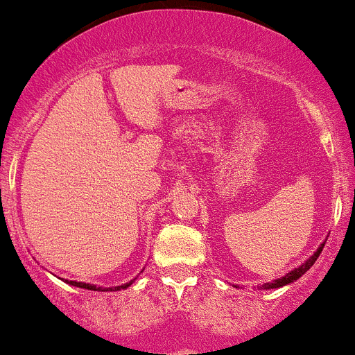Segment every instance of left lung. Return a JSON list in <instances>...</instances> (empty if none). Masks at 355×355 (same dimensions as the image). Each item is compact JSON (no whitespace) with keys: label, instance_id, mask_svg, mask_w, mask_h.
Instances as JSON below:
<instances>
[{"label":"left lung","instance_id":"obj_1","mask_svg":"<svg viewBox=\"0 0 355 355\" xmlns=\"http://www.w3.org/2000/svg\"><path fill=\"white\" fill-rule=\"evenodd\" d=\"M322 247H324V241H322V243L319 245V247H318V250H315L314 254H312L311 257L307 259V261H305V262H302V264L298 266V268L293 269V271L286 272V275H285V276H282V278H278V279H272L271 283H264V285L257 286V288H259V290H272V288H282V286H286V285H290V283L297 282L298 278H302V276H304L305 272H307L309 269H311L312 266H314V262L318 261L319 254H321V252H322Z\"/></svg>","mask_w":355,"mask_h":355}]
</instances>
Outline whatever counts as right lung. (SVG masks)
I'll return each instance as SVG.
<instances>
[{
	"instance_id": "1",
	"label": "right lung",
	"mask_w": 355,
	"mask_h": 355,
	"mask_svg": "<svg viewBox=\"0 0 355 355\" xmlns=\"http://www.w3.org/2000/svg\"><path fill=\"white\" fill-rule=\"evenodd\" d=\"M136 279V278H135ZM135 279H131L129 283H124V285H119V286H110V288H103V286H96V285H91V283H83V282H69V279H63L65 283L69 285L77 286V288H84V290H93V292H119V290H125L135 283Z\"/></svg>"
}]
</instances>
